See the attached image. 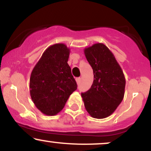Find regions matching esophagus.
I'll return each mask as SVG.
<instances>
[{"label":"esophagus","instance_id":"34e87169","mask_svg":"<svg viewBox=\"0 0 151 151\" xmlns=\"http://www.w3.org/2000/svg\"><path fill=\"white\" fill-rule=\"evenodd\" d=\"M81 80V77H78V78H77V79H76V81H77V84H80Z\"/></svg>","mask_w":151,"mask_h":151}]
</instances>
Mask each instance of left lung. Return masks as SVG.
I'll use <instances>...</instances> for the list:
<instances>
[{
    "label": "left lung",
    "mask_w": 151,
    "mask_h": 151,
    "mask_svg": "<svg viewBox=\"0 0 151 151\" xmlns=\"http://www.w3.org/2000/svg\"><path fill=\"white\" fill-rule=\"evenodd\" d=\"M93 69V81L87 91L81 93L86 110L91 117L104 119L114 112L122 101L126 79L113 53L102 43L84 49Z\"/></svg>",
    "instance_id": "obj_1"
}]
</instances>
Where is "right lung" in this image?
I'll return each mask as SVG.
<instances>
[{"mask_svg":"<svg viewBox=\"0 0 151 151\" xmlns=\"http://www.w3.org/2000/svg\"><path fill=\"white\" fill-rule=\"evenodd\" d=\"M70 52L62 43L49 47L32 71L31 99L45 115L55 116L61 111L70 95L77 89L67 63Z\"/></svg>","mask_w":151,"mask_h":151,"instance_id":"obj_1","label":"right lung"}]
</instances>
